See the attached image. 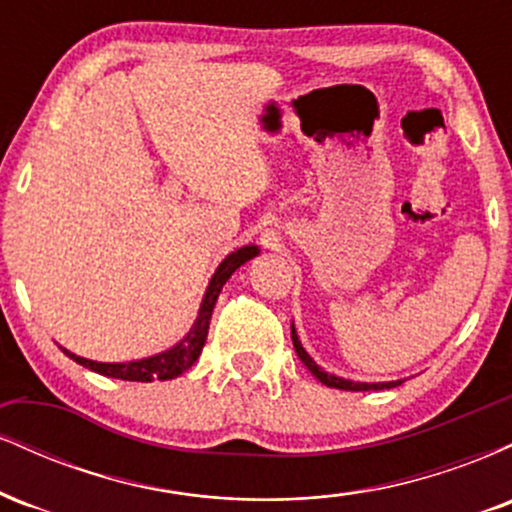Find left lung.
Segmentation results:
<instances>
[{"mask_svg":"<svg viewBox=\"0 0 512 512\" xmlns=\"http://www.w3.org/2000/svg\"><path fill=\"white\" fill-rule=\"evenodd\" d=\"M291 339H293V349H296L298 358H301V361L305 363V368H308L310 373H313L315 378L320 380L322 385H327V387H337V390H351V392H368V390H390V387H397V385H402V380H392V383H354V380H344V378H337V375H332V373H325V370H322V368L317 366V363L313 361V358H310L308 351L303 349L301 339H298V334H296V327H293V325H291Z\"/></svg>","mask_w":512,"mask_h":512,"instance_id":"1","label":"left lung"}]
</instances>
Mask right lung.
I'll list each match as a JSON object with an SVG mask.
<instances>
[{
	"label": "right lung",
	"mask_w": 512,
	"mask_h": 512,
	"mask_svg": "<svg viewBox=\"0 0 512 512\" xmlns=\"http://www.w3.org/2000/svg\"><path fill=\"white\" fill-rule=\"evenodd\" d=\"M255 255H260V248L257 245H245L236 252L226 257L219 264L214 276H211L207 293H204L202 305H199V315L195 320V325L190 327V332L180 339L178 344L170 346L168 351H161V354L149 356V358H139V361H127V363H98L91 361V358L76 356L72 351L62 349L72 361L79 363L93 373L108 375V378H117V380H132V383H151V380H173L178 375L185 373L195 366V361L202 354L204 342H207L209 334V322H211V313H214V305L219 301V293L223 289L231 274L236 272L240 264H245L252 260Z\"/></svg>",
	"instance_id": "1"
}]
</instances>
